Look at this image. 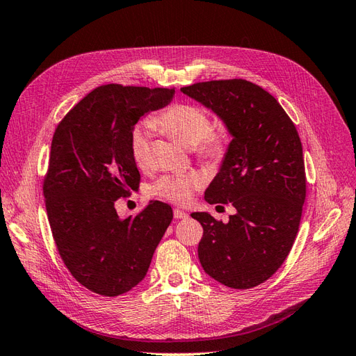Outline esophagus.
I'll list each match as a JSON object with an SVG mask.
<instances>
[{"label":"esophagus","instance_id":"obj_1","mask_svg":"<svg viewBox=\"0 0 356 356\" xmlns=\"http://www.w3.org/2000/svg\"><path fill=\"white\" fill-rule=\"evenodd\" d=\"M174 217L177 218V220H181V218H187L188 217V213L187 212H184L182 209H178V208H175L174 209Z\"/></svg>","mask_w":356,"mask_h":356}]
</instances>
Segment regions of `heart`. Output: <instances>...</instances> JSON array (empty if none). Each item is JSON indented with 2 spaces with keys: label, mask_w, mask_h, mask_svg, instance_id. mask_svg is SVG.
I'll use <instances>...</instances> for the list:
<instances>
[{
  "label": "heart",
  "mask_w": 356,
  "mask_h": 356,
  "mask_svg": "<svg viewBox=\"0 0 356 356\" xmlns=\"http://www.w3.org/2000/svg\"><path fill=\"white\" fill-rule=\"evenodd\" d=\"M152 127L186 147H193L199 159L220 161L229 148V134L224 123L211 124L207 110L196 104H172L149 120L148 126H138L131 135V153L139 168H147L152 147ZM202 186L197 174H177L160 177L152 186L154 196L174 203H187Z\"/></svg>",
  "instance_id": "obj_1"
}]
</instances>
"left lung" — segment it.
Returning a JSON list of instances; mask_svg holds the SVG:
<instances>
[{"label":"left lung","mask_w":356,"mask_h":356,"mask_svg":"<svg viewBox=\"0 0 356 356\" xmlns=\"http://www.w3.org/2000/svg\"><path fill=\"white\" fill-rule=\"evenodd\" d=\"M181 92L221 117L233 136L204 200L230 203L236 213L229 222L191 213L203 227L200 264L225 286H257L282 266L298 232L306 199L298 132L281 104L251 81L211 80Z\"/></svg>","instance_id":"1"}]
</instances>
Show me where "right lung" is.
<instances>
[{"label":"right lung","mask_w":356,"mask_h":356,"mask_svg":"<svg viewBox=\"0 0 356 356\" xmlns=\"http://www.w3.org/2000/svg\"><path fill=\"white\" fill-rule=\"evenodd\" d=\"M175 89L104 84L59 122L42 181L47 218L59 255L75 281L105 297L127 293L145 277L174 218L168 203L149 200L120 218L114 202L139 187L131 153L139 118L166 106Z\"/></svg>","instance_id":"obj_1"}]
</instances>
